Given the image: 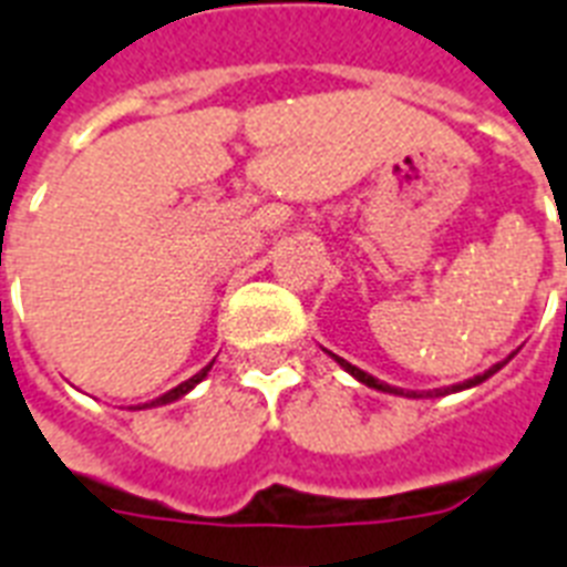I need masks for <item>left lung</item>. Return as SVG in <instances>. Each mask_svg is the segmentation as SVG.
Returning <instances> with one entry per match:
<instances>
[{
  "label": "left lung",
  "mask_w": 567,
  "mask_h": 567,
  "mask_svg": "<svg viewBox=\"0 0 567 567\" xmlns=\"http://www.w3.org/2000/svg\"><path fill=\"white\" fill-rule=\"evenodd\" d=\"M327 353H329V350H327ZM329 355H332V359H336V362L341 364V368H344L347 373H350V377L359 379L362 385L373 388V391H382V394H396V396H444V394H456V391H465V388H474V385H480V382H485V379L494 377V373L501 371L503 364L509 362V359H512V355H515V353H512L509 359H503V362L492 364V368H488V371H485V373H476V377L465 379V382H456V385L435 388V391H423V394H417V391H403V388H396V385H388V382H382V379L371 377V373L362 371V368H355V364H350V362H347V359H341V355H336V353H329Z\"/></svg>",
  "instance_id": "1"
}]
</instances>
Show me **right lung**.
<instances>
[{
	"mask_svg": "<svg viewBox=\"0 0 567 567\" xmlns=\"http://www.w3.org/2000/svg\"><path fill=\"white\" fill-rule=\"evenodd\" d=\"M212 364H214V362H208V364H205L203 371H199V373H194V377H190V379H185V382H182V385L171 388V391H167V394L155 396V400H150V403H144V405H135V409H153V405H167V403H176V400H182V396L188 394V391H194V388L199 385V382H203L205 377H208V371H212Z\"/></svg>",
	"mask_w": 567,
	"mask_h": 567,
	"instance_id": "add662e5",
	"label": "right lung"
}]
</instances>
